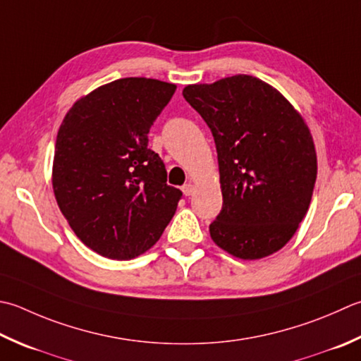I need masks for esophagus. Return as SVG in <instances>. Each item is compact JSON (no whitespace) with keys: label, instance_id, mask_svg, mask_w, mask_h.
<instances>
[{"label":"esophagus","instance_id":"34e87169","mask_svg":"<svg viewBox=\"0 0 361 361\" xmlns=\"http://www.w3.org/2000/svg\"><path fill=\"white\" fill-rule=\"evenodd\" d=\"M181 190H183V194H185L186 197H189V195H192V194H194L195 188H194V185H190V183H186V185L181 188Z\"/></svg>","mask_w":361,"mask_h":361}]
</instances>
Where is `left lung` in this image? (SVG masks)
<instances>
[{
  "instance_id": "left-lung-1",
  "label": "left lung",
  "mask_w": 361,
  "mask_h": 361,
  "mask_svg": "<svg viewBox=\"0 0 361 361\" xmlns=\"http://www.w3.org/2000/svg\"><path fill=\"white\" fill-rule=\"evenodd\" d=\"M183 97L213 133L222 209L211 239L241 259H259L294 236L312 202L317 161L305 120L250 75L190 84Z\"/></svg>"
}]
</instances>
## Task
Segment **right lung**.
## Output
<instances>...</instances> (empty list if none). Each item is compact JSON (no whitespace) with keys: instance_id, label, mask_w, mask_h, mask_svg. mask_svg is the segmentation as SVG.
I'll return each mask as SVG.
<instances>
[{"instance_id":"obj_1","label":"right lung","mask_w":361,"mask_h":361,"mask_svg":"<svg viewBox=\"0 0 361 361\" xmlns=\"http://www.w3.org/2000/svg\"><path fill=\"white\" fill-rule=\"evenodd\" d=\"M176 86L122 78L92 90L63 117L53 190L75 235L98 255L131 259L161 238L181 199L167 185L148 131Z\"/></svg>"}]
</instances>
